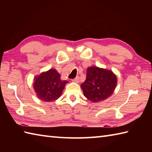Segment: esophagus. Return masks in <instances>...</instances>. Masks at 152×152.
Instances as JSON below:
<instances>
[{"label": "esophagus", "mask_w": 152, "mask_h": 152, "mask_svg": "<svg viewBox=\"0 0 152 152\" xmlns=\"http://www.w3.org/2000/svg\"><path fill=\"white\" fill-rule=\"evenodd\" d=\"M72 81L73 82H74V83H78V82H80V78H79V76H77L76 78H75L74 79L72 80Z\"/></svg>", "instance_id": "1"}]
</instances>
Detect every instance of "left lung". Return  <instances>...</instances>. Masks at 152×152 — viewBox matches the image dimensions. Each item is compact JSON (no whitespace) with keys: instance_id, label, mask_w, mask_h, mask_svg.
Returning a JSON list of instances; mask_svg holds the SVG:
<instances>
[{"instance_id":"obj_1","label":"left lung","mask_w":152,"mask_h":152,"mask_svg":"<svg viewBox=\"0 0 152 152\" xmlns=\"http://www.w3.org/2000/svg\"><path fill=\"white\" fill-rule=\"evenodd\" d=\"M117 81L112 71L91 66L87 70L86 81L81 84V88L87 99L93 102H99L112 95Z\"/></svg>"}]
</instances>
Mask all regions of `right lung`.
I'll return each instance as SVG.
<instances>
[{
    "instance_id": "right-lung-1",
    "label": "right lung",
    "mask_w": 152,
    "mask_h": 152,
    "mask_svg": "<svg viewBox=\"0 0 152 152\" xmlns=\"http://www.w3.org/2000/svg\"><path fill=\"white\" fill-rule=\"evenodd\" d=\"M34 89L42 101L51 102L59 99L65 85L69 83L61 80L60 74L56 69H50L41 73L34 78Z\"/></svg>"
}]
</instances>
